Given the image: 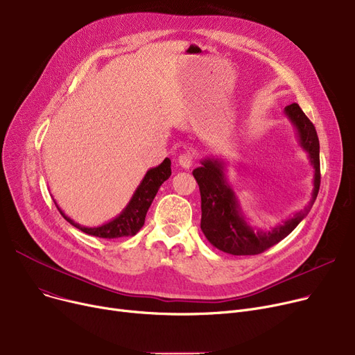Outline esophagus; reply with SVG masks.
<instances>
[{
    "instance_id": "34e87169",
    "label": "esophagus",
    "mask_w": 355,
    "mask_h": 355,
    "mask_svg": "<svg viewBox=\"0 0 355 355\" xmlns=\"http://www.w3.org/2000/svg\"><path fill=\"white\" fill-rule=\"evenodd\" d=\"M178 164L184 170H190L193 165V155L191 154H181L178 157Z\"/></svg>"
}]
</instances>
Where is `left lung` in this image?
I'll return each mask as SVG.
<instances>
[{
	"instance_id": "1",
	"label": "left lung",
	"mask_w": 355,
	"mask_h": 355,
	"mask_svg": "<svg viewBox=\"0 0 355 355\" xmlns=\"http://www.w3.org/2000/svg\"><path fill=\"white\" fill-rule=\"evenodd\" d=\"M284 114L293 125L297 144L306 153L309 164L313 168L311 200L302 210L296 211L293 217L277 223L270 230L254 227L249 223L233 185L227 180V162L218 157L202 158L200 161L201 165L193 171L201 196L200 227L210 243L221 252L234 256L265 252L295 230L308 216L318 196L321 184L320 141L315 126L297 103L286 106Z\"/></svg>"
}]
</instances>
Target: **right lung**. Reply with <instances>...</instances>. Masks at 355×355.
Listing matches in <instances>:
<instances>
[{
	"label": "right lung",
	"instance_id": "add662e5",
	"mask_svg": "<svg viewBox=\"0 0 355 355\" xmlns=\"http://www.w3.org/2000/svg\"><path fill=\"white\" fill-rule=\"evenodd\" d=\"M171 175V161L170 158H165L158 166L149 168L144 178L141 180L139 185L137 187L135 193L130 197L126 207L115 217L112 218L101 226L95 227H86L79 225V223H74L69 216L62 211L59 204L54 201L55 207L59 209L60 214L70 223L71 226L82 230L83 233L95 237L102 239H118V237H129L135 236L145 223L146 211L151 206L159 187L164 181H166Z\"/></svg>",
	"mask_w": 355,
	"mask_h": 355
}]
</instances>
